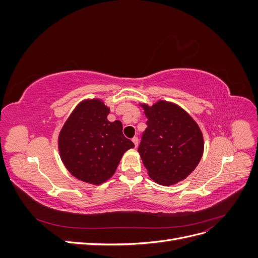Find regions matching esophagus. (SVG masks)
<instances>
[{
  "label": "esophagus",
  "instance_id": "34e87169",
  "mask_svg": "<svg viewBox=\"0 0 258 258\" xmlns=\"http://www.w3.org/2000/svg\"><path fill=\"white\" fill-rule=\"evenodd\" d=\"M132 142H134L135 147L137 148V147H138V145H139V139H138V138H134V139H132Z\"/></svg>",
  "mask_w": 258,
  "mask_h": 258
}]
</instances>
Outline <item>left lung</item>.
I'll return each mask as SVG.
<instances>
[{
  "instance_id": "1",
  "label": "left lung",
  "mask_w": 258,
  "mask_h": 258,
  "mask_svg": "<svg viewBox=\"0 0 258 258\" xmlns=\"http://www.w3.org/2000/svg\"><path fill=\"white\" fill-rule=\"evenodd\" d=\"M140 106L147 118V128L138 152L148 175L163 186L183 181L204 154V136L198 123L184 108L169 101Z\"/></svg>"
}]
</instances>
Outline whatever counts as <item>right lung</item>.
I'll use <instances>...</instances> for the list:
<instances>
[{
	"mask_svg": "<svg viewBox=\"0 0 258 258\" xmlns=\"http://www.w3.org/2000/svg\"><path fill=\"white\" fill-rule=\"evenodd\" d=\"M110 107L101 99H86L70 114L58 137L60 158L81 181L100 185L111 178L122 155L135 144L122 135V123L107 119Z\"/></svg>",
	"mask_w": 258,
	"mask_h": 258,
	"instance_id": "obj_1",
	"label": "right lung"
}]
</instances>
